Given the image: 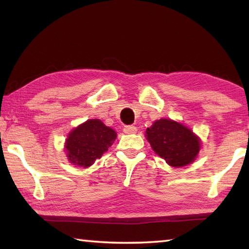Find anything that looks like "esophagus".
Instances as JSON below:
<instances>
[{
  "mask_svg": "<svg viewBox=\"0 0 249 249\" xmlns=\"http://www.w3.org/2000/svg\"><path fill=\"white\" fill-rule=\"evenodd\" d=\"M123 130L125 134H136L137 127H135V126H133V125H128V126H125Z\"/></svg>",
  "mask_w": 249,
  "mask_h": 249,
  "instance_id": "obj_1",
  "label": "esophagus"
}]
</instances>
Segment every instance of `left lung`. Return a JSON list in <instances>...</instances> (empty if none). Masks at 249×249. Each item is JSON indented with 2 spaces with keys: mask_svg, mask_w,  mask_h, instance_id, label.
<instances>
[{
  "mask_svg": "<svg viewBox=\"0 0 249 249\" xmlns=\"http://www.w3.org/2000/svg\"><path fill=\"white\" fill-rule=\"evenodd\" d=\"M145 133L152 149L172 167L188 165L199 153L198 137L178 122L160 119L154 122Z\"/></svg>",
  "mask_w": 249,
  "mask_h": 249,
  "instance_id": "1",
  "label": "left lung"
}]
</instances>
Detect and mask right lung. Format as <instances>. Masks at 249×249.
Listing matches in <instances>:
<instances>
[{"label":"right lung","instance_id":"obj_1","mask_svg":"<svg viewBox=\"0 0 249 249\" xmlns=\"http://www.w3.org/2000/svg\"><path fill=\"white\" fill-rule=\"evenodd\" d=\"M115 138V131L102 121L89 120L68 135L65 145L68 160L80 167L92 166L108 151Z\"/></svg>","mask_w":249,"mask_h":249}]
</instances>
